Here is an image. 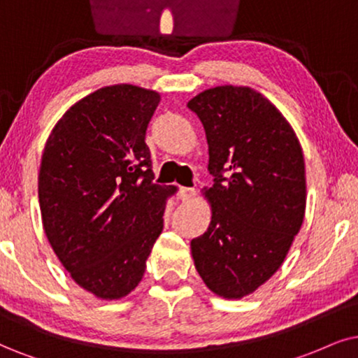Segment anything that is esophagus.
<instances>
[{
  "label": "esophagus",
  "instance_id": "1",
  "mask_svg": "<svg viewBox=\"0 0 358 358\" xmlns=\"http://www.w3.org/2000/svg\"><path fill=\"white\" fill-rule=\"evenodd\" d=\"M196 194V192H194V188H188V187H182L178 189V198L182 201H189Z\"/></svg>",
  "mask_w": 358,
  "mask_h": 358
}]
</instances>
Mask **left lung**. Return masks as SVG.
<instances>
[{"mask_svg":"<svg viewBox=\"0 0 358 358\" xmlns=\"http://www.w3.org/2000/svg\"><path fill=\"white\" fill-rule=\"evenodd\" d=\"M205 127L215 176L211 223L192 239L194 268L213 292L241 299L280 268L306 213V166L282 114L250 87L220 85L188 102Z\"/></svg>","mask_w":358,"mask_h":358,"instance_id":"8db88e82","label":"left lung"}]
</instances>
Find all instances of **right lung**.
Instances as JSON below:
<instances>
[{
  "instance_id": "right-lung-1",
  "label": "right lung",
  "mask_w": 358,
  "mask_h": 358,
  "mask_svg": "<svg viewBox=\"0 0 358 358\" xmlns=\"http://www.w3.org/2000/svg\"><path fill=\"white\" fill-rule=\"evenodd\" d=\"M158 102L137 85L102 87L66 112L44 147V231L72 279L101 299L140 282L176 189L153 183L145 134Z\"/></svg>"
}]
</instances>
